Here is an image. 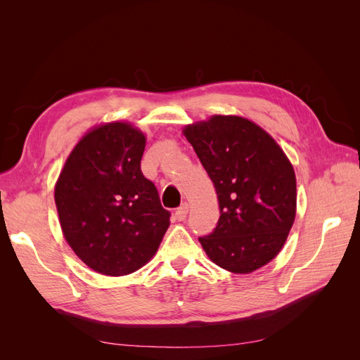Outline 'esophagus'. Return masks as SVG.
I'll list each match as a JSON object with an SVG mask.
<instances>
[{"instance_id":"obj_1","label":"esophagus","mask_w":360,"mask_h":360,"mask_svg":"<svg viewBox=\"0 0 360 360\" xmlns=\"http://www.w3.org/2000/svg\"><path fill=\"white\" fill-rule=\"evenodd\" d=\"M188 212H189V205L186 202L181 204L179 209L176 210V219L177 221H184V219H186V216H188Z\"/></svg>"}]
</instances>
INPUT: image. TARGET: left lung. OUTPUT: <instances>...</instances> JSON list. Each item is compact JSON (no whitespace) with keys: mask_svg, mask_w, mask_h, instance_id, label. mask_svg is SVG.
Masks as SVG:
<instances>
[{"mask_svg":"<svg viewBox=\"0 0 360 360\" xmlns=\"http://www.w3.org/2000/svg\"><path fill=\"white\" fill-rule=\"evenodd\" d=\"M212 179L221 216L200 243L216 266L248 275L284 248L297 207L290 159L263 127L240 115H212L183 127Z\"/></svg>","mask_w":360,"mask_h":360,"instance_id":"left-lung-1","label":"left lung"}]
</instances>
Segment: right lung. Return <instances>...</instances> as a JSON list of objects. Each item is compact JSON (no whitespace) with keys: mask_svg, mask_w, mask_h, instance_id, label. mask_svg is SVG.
I'll return each mask as SVG.
<instances>
[{"mask_svg":"<svg viewBox=\"0 0 360 360\" xmlns=\"http://www.w3.org/2000/svg\"><path fill=\"white\" fill-rule=\"evenodd\" d=\"M146 141L127 122L97 124L73 147L56 183L63 236L101 275L146 266L169 226L158 189L141 172Z\"/></svg>","mask_w":360,"mask_h":360,"instance_id":"add662e5","label":"right lung"}]
</instances>
